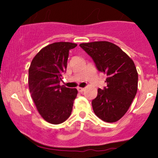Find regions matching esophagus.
<instances>
[{
  "label": "esophagus",
  "instance_id": "34e87169",
  "mask_svg": "<svg viewBox=\"0 0 158 158\" xmlns=\"http://www.w3.org/2000/svg\"><path fill=\"white\" fill-rule=\"evenodd\" d=\"M77 90L79 91V92H82L84 90H85V89H84V88H81V87H78Z\"/></svg>",
  "mask_w": 158,
  "mask_h": 158
}]
</instances>
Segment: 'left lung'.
<instances>
[{
  "label": "left lung",
  "mask_w": 158,
  "mask_h": 158,
  "mask_svg": "<svg viewBox=\"0 0 158 158\" xmlns=\"http://www.w3.org/2000/svg\"><path fill=\"white\" fill-rule=\"evenodd\" d=\"M92 57L99 72L107 76V86L98 89L92 101L95 114L106 122H115L127 112L138 90V75L133 60L108 41L79 44Z\"/></svg>",
  "instance_id": "left-lung-1"
}]
</instances>
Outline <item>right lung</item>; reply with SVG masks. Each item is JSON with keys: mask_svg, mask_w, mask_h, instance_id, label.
<instances>
[{"mask_svg": "<svg viewBox=\"0 0 158 158\" xmlns=\"http://www.w3.org/2000/svg\"><path fill=\"white\" fill-rule=\"evenodd\" d=\"M77 44L57 42L43 48L29 68L30 92L44 120L53 125L63 123L71 114L76 89L60 85L67 66L69 51Z\"/></svg>", "mask_w": 158, "mask_h": 158, "instance_id": "1", "label": "right lung"}]
</instances>
